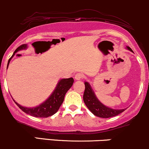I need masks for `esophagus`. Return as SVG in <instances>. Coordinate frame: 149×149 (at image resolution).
I'll return each instance as SVG.
<instances>
[{
	"label": "esophagus",
	"instance_id": "esophagus-1",
	"mask_svg": "<svg viewBox=\"0 0 149 149\" xmlns=\"http://www.w3.org/2000/svg\"><path fill=\"white\" fill-rule=\"evenodd\" d=\"M84 74H81V73H77L74 76V78L76 80H81V79H84Z\"/></svg>",
	"mask_w": 149,
	"mask_h": 149
}]
</instances>
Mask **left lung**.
Segmentation results:
<instances>
[{
	"label": "left lung",
	"instance_id": "8db88e82",
	"mask_svg": "<svg viewBox=\"0 0 149 149\" xmlns=\"http://www.w3.org/2000/svg\"><path fill=\"white\" fill-rule=\"evenodd\" d=\"M126 49L133 52L132 49L128 46H126ZM84 85H85V89H84V95H83V100L89 111L95 116L101 118H110L117 116L118 114L122 113L126 110V109H112L105 106L97 99L89 83L85 81Z\"/></svg>",
	"mask_w": 149,
	"mask_h": 149
}]
</instances>
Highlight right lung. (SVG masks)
<instances>
[{"label": "right lung", "instance_id": "right-lung-1", "mask_svg": "<svg viewBox=\"0 0 149 149\" xmlns=\"http://www.w3.org/2000/svg\"><path fill=\"white\" fill-rule=\"evenodd\" d=\"M28 45L24 44L20 45L15 49V52H13V55L9 59L8 62L7 69L8 68L9 63H10L11 59L13 57L15 53L19 51L26 49L28 48ZM73 82H74V79L72 77L66 78V79H60L57 82V85L50 94V96L42 104H39L38 106L34 107H23L22 105L19 104L15 100H13L15 103L17 105V107L28 114L31 115V116H35V117L40 118H46L48 116H52L53 114L57 112L60 109V106L63 102L65 96L67 92L72 87Z\"/></svg>", "mask_w": 149, "mask_h": 149}]
</instances>
